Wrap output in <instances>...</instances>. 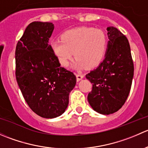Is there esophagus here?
<instances>
[{
    "mask_svg": "<svg viewBox=\"0 0 148 148\" xmlns=\"http://www.w3.org/2000/svg\"><path fill=\"white\" fill-rule=\"evenodd\" d=\"M76 77H77V81H80L84 78V75L83 74H76Z\"/></svg>",
    "mask_w": 148,
    "mask_h": 148,
    "instance_id": "esophagus-1",
    "label": "esophagus"
}]
</instances>
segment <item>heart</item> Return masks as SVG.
<instances>
[{"mask_svg":"<svg viewBox=\"0 0 148 148\" xmlns=\"http://www.w3.org/2000/svg\"><path fill=\"white\" fill-rule=\"evenodd\" d=\"M51 49L58 62L67 67L74 55L76 69L96 66L103 60L107 49V36L100 29L79 27L66 31L61 39L51 42Z\"/></svg>","mask_w":148,"mask_h":148,"instance_id":"obj_1","label":"heart"}]
</instances>
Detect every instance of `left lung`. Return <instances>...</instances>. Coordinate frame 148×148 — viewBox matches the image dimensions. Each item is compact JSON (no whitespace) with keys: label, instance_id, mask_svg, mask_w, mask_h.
<instances>
[{"label":"left lung","instance_id":"left-lung-1","mask_svg":"<svg viewBox=\"0 0 148 148\" xmlns=\"http://www.w3.org/2000/svg\"><path fill=\"white\" fill-rule=\"evenodd\" d=\"M109 41L104 60L86 75L92 84L88 95L95 111L110 114L118 111L127 99L134 75L129 41L117 28H107Z\"/></svg>","mask_w":148,"mask_h":148}]
</instances>
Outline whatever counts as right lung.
<instances>
[{"instance_id": "right-lung-1", "label": "right lung", "mask_w": 148, "mask_h": 148, "mask_svg": "<svg viewBox=\"0 0 148 148\" xmlns=\"http://www.w3.org/2000/svg\"><path fill=\"white\" fill-rule=\"evenodd\" d=\"M54 26L30 23L16 45V77L25 100L36 114L51 119L62 115L77 82L75 75L58 62L49 44Z\"/></svg>"}]
</instances>
